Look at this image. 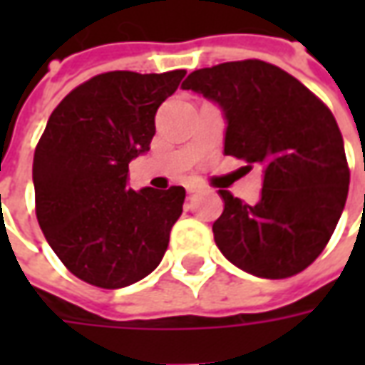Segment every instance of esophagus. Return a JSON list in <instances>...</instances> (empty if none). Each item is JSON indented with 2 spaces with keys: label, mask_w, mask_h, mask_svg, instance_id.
I'll use <instances>...</instances> for the list:
<instances>
[{
  "label": "esophagus",
  "mask_w": 365,
  "mask_h": 365,
  "mask_svg": "<svg viewBox=\"0 0 365 365\" xmlns=\"http://www.w3.org/2000/svg\"><path fill=\"white\" fill-rule=\"evenodd\" d=\"M185 190H187V193H197V191L201 190V185H199V183H195V182H191V183H187V185H185Z\"/></svg>",
  "instance_id": "34e87169"
}]
</instances>
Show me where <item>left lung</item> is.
<instances>
[{
  "label": "left lung",
  "mask_w": 365,
  "mask_h": 365,
  "mask_svg": "<svg viewBox=\"0 0 365 365\" xmlns=\"http://www.w3.org/2000/svg\"><path fill=\"white\" fill-rule=\"evenodd\" d=\"M182 88L222 109L225 154L264 168L256 205L219 190V250L266 279L303 272L324 250L348 197L350 170L334 115L297 78L262 60L201 68Z\"/></svg>",
  "instance_id": "8db88e82"
}]
</instances>
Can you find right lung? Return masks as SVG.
<instances>
[{"label":"right lung","mask_w":365,"mask_h":365,"mask_svg":"<svg viewBox=\"0 0 365 365\" xmlns=\"http://www.w3.org/2000/svg\"><path fill=\"white\" fill-rule=\"evenodd\" d=\"M183 76H96L60 101L36 144L38 225L60 262L96 287H127L164 258L185 190H128V162L150 150L154 115Z\"/></svg>","instance_id":"right-lung-1"}]
</instances>
